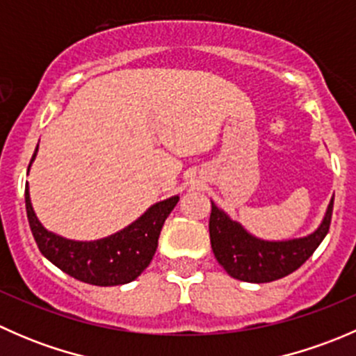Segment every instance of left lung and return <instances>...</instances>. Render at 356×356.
Returning a JSON list of instances; mask_svg holds the SVG:
<instances>
[{
    "instance_id": "obj_1",
    "label": "left lung",
    "mask_w": 356,
    "mask_h": 356,
    "mask_svg": "<svg viewBox=\"0 0 356 356\" xmlns=\"http://www.w3.org/2000/svg\"><path fill=\"white\" fill-rule=\"evenodd\" d=\"M334 196L321 225L303 238L267 241L248 232L238 220H232L211 201L210 243L215 258L231 277L238 281L272 282L286 277L312 257L329 232Z\"/></svg>"
}]
</instances>
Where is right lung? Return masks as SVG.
Listing matches in <instances>:
<instances>
[{
  "mask_svg": "<svg viewBox=\"0 0 356 356\" xmlns=\"http://www.w3.org/2000/svg\"><path fill=\"white\" fill-rule=\"evenodd\" d=\"M35 155L38 148L32 155L31 165ZM177 201V195L158 201L138 220L106 238L96 241H74L48 231L39 222L32 208L29 186L25 189V210L39 251L70 277L105 288L132 282L148 267L156 251L165 218L170 215Z\"/></svg>",
  "mask_w": 356,
  "mask_h": 356,
  "instance_id": "1",
  "label": "right lung"
}]
</instances>
